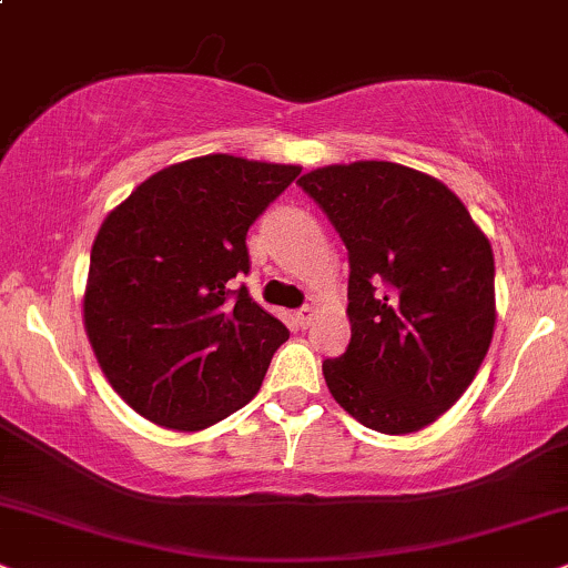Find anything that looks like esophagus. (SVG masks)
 Instances as JSON below:
<instances>
[{
	"label": "esophagus",
	"mask_w": 568,
	"mask_h": 568,
	"mask_svg": "<svg viewBox=\"0 0 568 568\" xmlns=\"http://www.w3.org/2000/svg\"><path fill=\"white\" fill-rule=\"evenodd\" d=\"M314 317H317V308H314V306H304V308H298V312H296V322L301 327L312 325Z\"/></svg>",
	"instance_id": "1"
}]
</instances>
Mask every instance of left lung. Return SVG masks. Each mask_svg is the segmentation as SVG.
Returning a JSON list of instances; mask_svg holds the SVG:
<instances>
[{
	"mask_svg": "<svg viewBox=\"0 0 568 568\" xmlns=\"http://www.w3.org/2000/svg\"><path fill=\"white\" fill-rule=\"evenodd\" d=\"M298 185L351 262V343L322 364L329 393L364 427L419 433L464 396L490 348V241L448 185L404 164H327Z\"/></svg>",
	"mask_w": 568,
	"mask_h": 568,
	"instance_id": "1",
	"label": "left lung"
}]
</instances>
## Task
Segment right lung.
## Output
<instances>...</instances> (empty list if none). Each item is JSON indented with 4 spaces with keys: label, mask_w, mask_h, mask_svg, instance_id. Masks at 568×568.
<instances>
[{
    "label": "right lung",
    "mask_w": 568,
    "mask_h": 568,
    "mask_svg": "<svg viewBox=\"0 0 568 568\" xmlns=\"http://www.w3.org/2000/svg\"><path fill=\"white\" fill-rule=\"evenodd\" d=\"M298 164L206 154L146 178L91 248L83 325L120 398L154 425L199 433L260 393L288 327L227 283L246 233Z\"/></svg>",
    "instance_id": "obj_1"
}]
</instances>
